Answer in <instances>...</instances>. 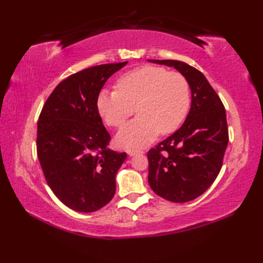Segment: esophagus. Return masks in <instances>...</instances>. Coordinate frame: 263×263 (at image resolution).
<instances>
[{
    "instance_id": "34e87169",
    "label": "esophagus",
    "mask_w": 263,
    "mask_h": 263,
    "mask_svg": "<svg viewBox=\"0 0 263 263\" xmlns=\"http://www.w3.org/2000/svg\"><path fill=\"white\" fill-rule=\"evenodd\" d=\"M126 153L128 156H130V157H133V156H136L138 154H142L141 150H139V149H127Z\"/></svg>"
}]
</instances>
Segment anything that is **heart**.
<instances>
[{"label":"heart","instance_id":"obj_1","mask_svg":"<svg viewBox=\"0 0 263 263\" xmlns=\"http://www.w3.org/2000/svg\"><path fill=\"white\" fill-rule=\"evenodd\" d=\"M117 90L98 93L97 109L106 124L120 127L137 109L138 117L123 126L116 142L139 148L154 141L159 132H174L190 108V87L185 78L158 66L127 72L116 83Z\"/></svg>","mask_w":263,"mask_h":263}]
</instances>
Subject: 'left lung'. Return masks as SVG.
Here are the masks:
<instances>
[{
  "instance_id": "8db88e82",
  "label": "left lung",
  "mask_w": 263,
  "mask_h": 263,
  "mask_svg": "<svg viewBox=\"0 0 263 263\" xmlns=\"http://www.w3.org/2000/svg\"><path fill=\"white\" fill-rule=\"evenodd\" d=\"M176 69L191 89V108L183 125L149 150L148 182L172 202L194 200L218 176L228 144L226 111L203 73L174 60H148Z\"/></svg>"
}]
</instances>
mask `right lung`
Listing matches in <instances>:
<instances>
[{"instance_id":"add662e5","label":"right lung","mask_w":263,"mask_h":263,"mask_svg":"<svg viewBox=\"0 0 263 263\" xmlns=\"http://www.w3.org/2000/svg\"><path fill=\"white\" fill-rule=\"evenodd\" d=\"M127 62L88 68L66 78L42 109L37 155L48 186L70 209L93 212L113 199L125 153L107 148L109 133L97 97L110 76Z\"/></svg>"}]
</instances>
